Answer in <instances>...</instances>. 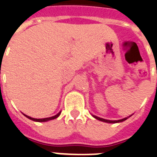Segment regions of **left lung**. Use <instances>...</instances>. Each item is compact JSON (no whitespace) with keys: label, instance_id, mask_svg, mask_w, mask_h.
Wrapping results in <instances>:
<instances>
[{"label":"left lung","instance_id":"8db88e82","mask_svg":"<svg viewBox=\"0 0 157 157\" xmlns=\"http://www.w3.org/2000/svg\"><path fill=\"white\" fill-rule=\"evenodd\" d=\"M92 116L94 117L95 118H96V119L99 120V121H102V122H108V123H118V122H123V121H125V120L127 119L129 117H127V118H122V119H120V120H107V119H104V118H99V117H97V116H95V115H92Z\"/></svg>","mask_w":157,"mask_h":157}]
</instances>
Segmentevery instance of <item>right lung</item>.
<instances>
[{"label":"right lung","mask_w":157,"mask_h":157,"mask_svg":"<svg viewBox=\"0 0 157 157\" xmlns=\"http://www.w3.org/2000/svg\"><path fill=\"white\" fill-rule=\"evenodd\" d=\"M60 114H61V111H60L59 113H58L56 115H54V116L50 117V118H31V117L30 116H28V115H26V114H24V115L27 117L28 118H29V119L32 120V121H35V122H47V121H50V120L55 119V118H57L58 116H59Z\"/></svg>","instance_id":"obj_1"}]
</instances>
